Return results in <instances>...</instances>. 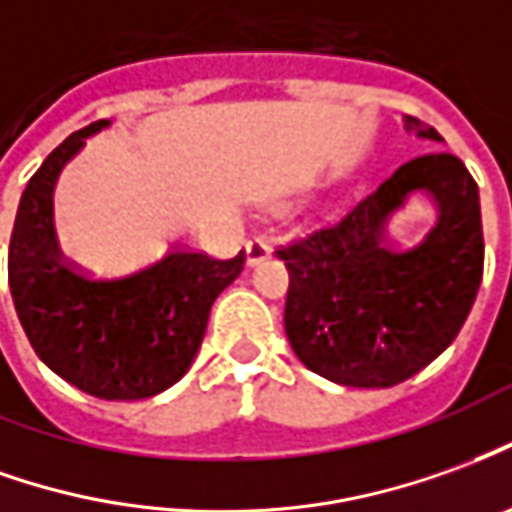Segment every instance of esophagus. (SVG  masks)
Returning <instances> with one entry per match:
<instances>
[{"mask_svg":"<svg viewBox=\"0 0 512 512\" xmlns=\"http://www.w3.org/2000/svg\"><path fill=\"white\" fill-rule=\"evenodd\" d=\"M271 255V246H268L266 238H249L246 241V263L249 266H257V263H263L266 257Z\"/></svg>","mask_w":512,"mask_h":512,"instance_id":"1","label":"esophagus"}]
</instances>
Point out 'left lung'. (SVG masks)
I'll return each instance as SVG.
<instances>
[{"label":"left lung","instance_id":"8db88e82","mask_svg":"<svg viewBox=\"0 0 512 512\" xmlns=\"http://www.w3.org/2000/svg\"><path fill=\"white\" fill-rule=\"evenodd\" d=\"M405 127L443 141L413 116ZM418 190L436 196L439 224L416 245L396 247L387 221ZM277 255L291 277L285 335L296 357L338 385L391 388L455 341L477 299L485 263L477 182L460 157L421 155Z\"/></svg>","mask_w":512,"mask_h":512}]
</instances>
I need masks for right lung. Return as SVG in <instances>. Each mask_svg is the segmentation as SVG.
Masks as SVG:
<instances>
[{
    "label": "right lung",
    "instance_id": "obj_1",
    "mask_svg": "<svg viewBox=\"0 0 512 512\" xmlns=\"http://www.w3.org/2000/svg\"><path fill=\"white\" fill-rule=\"evenodd\" d=\"M107 124L71 132L30 177L10 235L7 282L35 355L74 388L124 402L166 391L191 368L210 307L241 274L246 255L213 260L171 246L121 277H94L60 255L52 221L57 174Z\"/></svg>",
    "mask_w": 512,
    "mask_h": 512
}]
</instances>
